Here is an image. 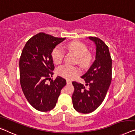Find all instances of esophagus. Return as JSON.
<instances>
[{"mask_svg": "<svg viewBox=\"0 0 135 135\" xmlns=\"http://www.w3.org/2000/svg\"><path fill=\"white\" fill-rule=\"evenodd\" d=\"M66 83H67L68 85H69V84L72 83V82L71 80H66Z\"/></svg>", "mask_w": 135, "mask_h": 135, "instance_id": "34e87169", "label": "esophagus"}]
</instances>
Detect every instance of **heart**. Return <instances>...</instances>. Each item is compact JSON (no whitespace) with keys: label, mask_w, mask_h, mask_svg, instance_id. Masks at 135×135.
Listing matches in <instances>:
<instances>
[{"label":"heart","mask_w":135,"mask_h":135,"mask_svg":"<svg viewBox=\"0 0 135 135\" xmlns=\"http://www.w3.org/2000/svg\"><path fill=\"white\" fill-rule=\"evenodd\" d=\"M66 47L71 51L73 52L78 56L77 63L80 65L86 67L91 63L92 56L88 52L86 46L80 41H72L66 45ZM64 56V51L60 46L56 47L52 51V57L55 64H59L61 62ZM58 75L62 76L68 79H73L80 74L79 68L74 66L64 64L60 66L56 70Z\"/></svg>","instance_id":"obj_1"}]
</instances>
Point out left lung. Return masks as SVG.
Masks as SVG:
<instances>
[{
    "label": "left lung",
    "instance_id": "obj_1",
    "mask_svg": "<svg viewBox=\"0 0 135 135\" xmlns=\"http://www.w3.org/2000/svg\"><path fill=\"white\" fill-rule=\"evenodd\" d=\"M96 47L95 58L88 71L81 76L83 84L72 81L74 91L72 96L73 107L78 112L87 114L94 111L104 100L112 78V60L108 47L100 39L89 37Z\"/></svg>",
    "mask_w": 135,
    "mask_h": 135
}]
</instances>
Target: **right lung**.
<instances>
[{
  "label": "right lung",
  "mask_w": 135,
  "mask_h": 135,
  "mask_svg": "<svg viewBox=\"0 0 135 135\" xmlns=\"http://www.w3.org/2000/svg\"><path fill=\"white\" fill-rule=\"evenodd\" d=\"M64 40L39 33L27 42L22 50L19 59L21 86L29 103L38 111L52 110L66 85V80L60 76L55 80L51 79L55 68L52 51Z\"/></svg>",
  "instance_id": "right-lung-1"
}]
</instances>
